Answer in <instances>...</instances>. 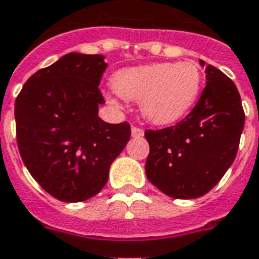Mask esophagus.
<instances>
[{"label": "esophagus", "instance_id": "esophagus-1", "mask_svg": "<svg viewBox=\"0 0 259 259\" xmlns=\"http://www.w3.org/2000/svg\"><path fill=\"white\" fill-rule=\"evenodd\" d=\"M131 134L134 138H142L143 135H145V131H143L142 128L135 127V125H134V127L131 128Z\"/></svg>", "mask_w": 259, "mask_h": 259}]
</instances>
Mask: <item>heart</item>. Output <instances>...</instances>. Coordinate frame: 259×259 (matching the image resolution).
I'll list each match as a JSON object with an SVG mask.
<instances>
[{
  "label": "heart",
  "instance_id": "1",
  "mask_svg": "<svg viewBox=\"0 0 259 259\" xmlns=\"http://www.w3.org/2000/svg\"><path fill=\"white\" fill-rule=\"evenodd\" d=\"M122 98L141 102V110L154 124H172L190 112L202 87V72L194 61L157 63L125 68L113 77Z\"/></svg>",
  "mask_w": 259,
  "mask_h": 259
}]
</instances>
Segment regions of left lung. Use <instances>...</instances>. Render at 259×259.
Here are the masks:
<instances>
[{
  "label": "left lung",
  "instance_id": "8db88e82",
  "mask_svg": "<svg viewBox=\"0 0 259 259\" xmlns=\"http://www.w3.org/2000/svg\"><path fill=\"white\" fill-rule=\"evenodd\" d=\"M205 72L207 81L191 112L176 125L145 132L146 176L175 199L199 198L214 187L236 157L244 127L235 83L213 65Z\"/></svg>",
  "mask_w": 259,
  "mask_h": 259
}]
</instances>
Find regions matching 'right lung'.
<instances>
[{
  "mask_svg": "<svg viewBox=\"0 0 259 259\" xmlns=\"http://www.w3.org/2000/svg\"><path fill=\"white\" fill-rule=\"evenodd\" d=\"M101 54L68 53L24 83L15 102L16 139L31 176L63 202L97 195L131 138L127 121L98 117L105 104Z\"/></svg>",
  "mask_w": 259,
  "mask_h": 259,
  "instance_id": "right-lung-1",
  "label": "right lung"
}]
</instances>
